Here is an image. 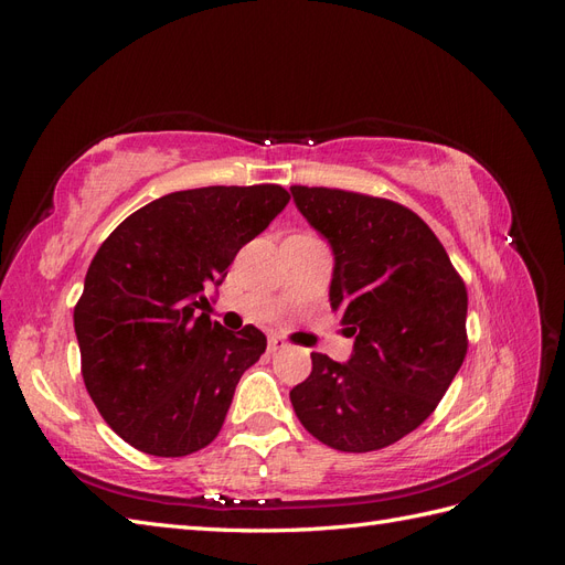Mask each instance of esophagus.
<instances>
[{
	"label": "esophagus",
	"mask_w": 565,
	"mask_h": 565,
	"mask_svg": "<svg viewBox=\"0 0 565 565\" xmlns=\"http://www.w3.org/2000/svg\"><path fill=\"white\" fill-rule=\"evenodd\" d=\"M287 349V341L282 337H268V351L276 353V351H285Z\"/></svg>",
	"instance_id": "1"
}]
</instances>
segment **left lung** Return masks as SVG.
I'll return each instance as SVG.
<instances>
[{"mask_svg":"<svg viewBox=\"0 0 565 565\" xmlns=\"http://www.w3.org/2000/svg\"><path fill=\"white\" fill-rule=\"evenodd\" d=\"M328 241L330 306L353 337L347 363L311 353L289 391L303 429L341 452L382 450L429 417L467 355V287L446 247L398 202L289 188Z\"/></svg>","mask_w":565,"mask_h":565,"instance_id":"1","label":"left lung"}]
</instances>
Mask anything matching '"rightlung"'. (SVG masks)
<instances>
[{
    "label": "right lung",
    "mask_w": 565,
    "mask_h": 565,
    "mask_svg": "<svg viewBox=\"0 0 565 565\" xmlns=\"http://www.w3.org/2000/svg\"><path fill=\"white\" fill-rule=\"evenodd\" d=\"M287 202L276 183L177 191L127 216L98 247L75 306L82 377L100 417L136 450L183 457L221 431L266 337L198 316L202 292L221 285Z\"/></svg>",
    "instance_id": "1"
}]
</instances>
